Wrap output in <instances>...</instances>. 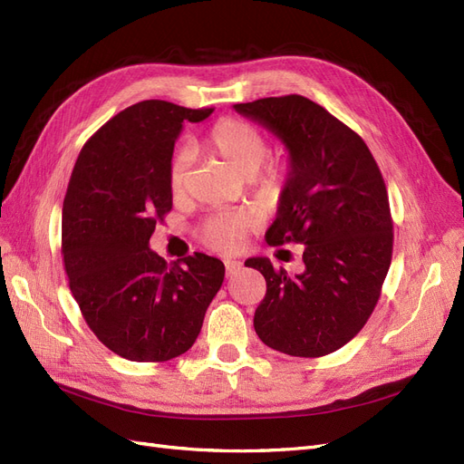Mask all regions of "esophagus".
Returning a JSON list of instances; mask_svg holds the SVG:
<instances>
[{"instance_id": "34e87169", "label": "esophagus", "mask_w": 464, "mask_h": 464, "mask_svg": "<svg viewBox=\"0 0 464 464\" xmlns=\"http://www.w3.org/2000/svg\"><path fill=\"white\" fill-rule=\"evenodd\" d=\"M225 268H227V275L228 276H232V275H236L239 268H242V263L239 261H232V259H227L225 261Z\"/></svg>"}]
</instances>
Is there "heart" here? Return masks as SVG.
I'll return each instance as SVG.
<instances>
[{
  "label": "heart",
  "mask_w": 464,
  "mask_h": 464,
  "mask_svg": "<svg viewBox=\"0 0 464 464\" xmlns=\"http://www.w3.org/2000/svg\"><path fill=\"white\" fill-rule=\"evenodd\" d=\"M205 146L239 177L251 179L253 194L263 203H276L282 198L292 174L290 159L284 153L266 155L268 143L257 126L236 117L218 119L207 132ZM189 169V150H179L169 167V184L174 196L186 191ZM251 225L253 217L249 213H218L199 227V239L213 251L234 253L242 247Z\"/></svg>",
  "instance_id": "1"
}]
</instances>
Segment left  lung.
<instances>
[{"label": "left lung", "instance_id": "1", "mask_svg": "<svg viewBox=\"0 0 464 464\" xmlns=\"http://www.w3.org/2000/svg\"><path fill=\"white\" fill-rule=\"evenodd\" d=\"M290 151L292 174L268 246L303 244L301 275L265 257L246 266L266 280L253 326L263 343L292 357H324L369 321L392 263L388 189L364 140L324 107L290 93L236 103Z\"/></svg>", "mask_w": 464, "mask_h": 464}]
</instances>
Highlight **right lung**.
<instances>
[{
    "label": "right lung",
    "instance_id": "obj_1",
    "mask_svg": "<svg viewBox=\"0 0 464 464\" xmlns=\"http://www.w3.org/2000/svg\"><path fill=\"white\" fill-rule=\"evenodd\" d=\"M213 107L161 100L126 107L80 151L63 201L61 255L86 324L136 362H163L194 345L225 265L205 253L167 263L150 249L172 209L169 167L182 124Z\"/></svg>",
    "mask_w": 464,
    "mask_h": 464
}]
</instances>
